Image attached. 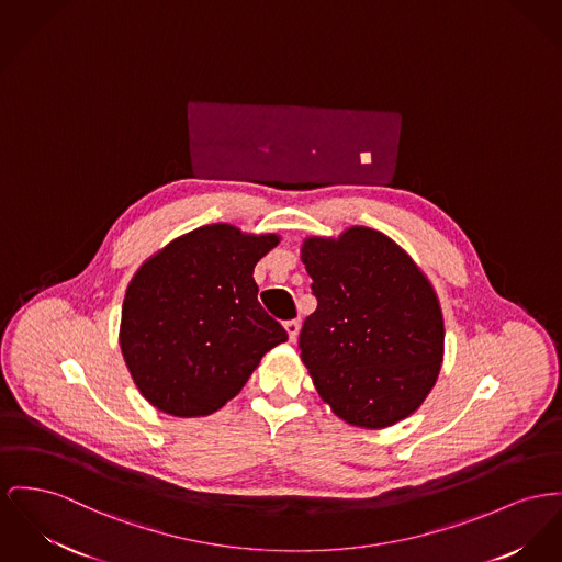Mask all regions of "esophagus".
Wrapping results in <instances>:
<instances>
[{
	"instance_id": "obj_1",
	"label": "esophagus",
	"mask_w": 562,
	"mask_h": 562,
	"mask_svg": "<svg viewBox=\"0 0 562 562\" xmlns=\"http://www.w3.org/2000/svg\"><path fill=\"white\" fill-rule=\"evenodd\" d=\"M285 330H288V337H290V340H296L300 333L299 319H290V322H285Z\"/></svg>"
}]
</instances>
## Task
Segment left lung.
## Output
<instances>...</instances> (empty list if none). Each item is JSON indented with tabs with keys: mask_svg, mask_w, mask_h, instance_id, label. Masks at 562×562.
<instances>
[{
	"mask_svg": "<svg viewBox=\"0 0 562 562\" xmlns=\"http://www.w3.org/2000/svg\"><path fill=\"white\" fill-rule=\"evenodd\" d=\"M300 258L317 299L300 330V358L322 401L371 430L409 417L443 362V315L426 274L364 225L304 238Z\"/></svg>",
	"mask_w": 562,
	"mask_h": 562,
	"instance_id": "obj_1",
	"label": "left lung"
}]
</instances>
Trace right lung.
I'll list each match as a JSON object with an SVG mask.
<instances>
[{"label":"right lung","mask_w":562,"mask_h":562,"mask_svg":"<svg viewBox=\"0 0 562 562\" xmlns=\"http://www.w3.org/2000/svg\"><path fill=\"white\" fill-rule=\"evenodd\" d=\"M277 234L202 225L168 243L127 285L119 342L140 394L177 417L222 409L288 340L258 302L254 268Z\"/></svg>","instance_id":"right-lung-1"}]
</instances>
